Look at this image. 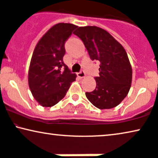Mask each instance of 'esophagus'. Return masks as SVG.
Instances as JSON below:
<instances>
[{"label":"esophagus","instance_id":"34e87169","mask_svg":"<svg viewBox=\"0 0 158 158\" xmlns=\"http://www.w3.org/2000/svg\"><path fill=\"white\" fill-rule=\"evenodd\" d=\"M77 75L80 77V78H83V77H85V73H84L83 71H81V72H80V73H77Z\"/></svg>","mask_w":158,"mask_h":158}]
</instances>
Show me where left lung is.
I'll return each mask as SVG.
<instances>
[{
	"label": "left lung",
	"mask_w": 158,
	"mask_h": 158,
	"mask_svg": "<svg viewBox=\"0 0 158 158\" xmlns=\"http://www.w3.org/2000/svg\"><path fill=\"white\" fill-rule=\"evenodd\" d=\"M83 42L92 60L100 61L97 86L85 96L100 110L118 106L128 95L132 67L123 47L107 31L96 26L79 27L73 32Z\"/></svg>",
	"instance_id": "1"
}]
</instances>
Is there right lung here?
Returning <instances> with one entry per match:
<instances>
[{"mask_svg":"<svg viewBox=\"0 0 158 158\" xmlns=\"http://www.w3.org/2000/svg\"><path fill=\"white\" fill-rule=\"evenodd\" d=\"M77 26L58 23L39 40L28 71L30 91L42 106L51 107L64 97L76 74L71 73L63 61L64 43Z\"/></svg>","mask_w":158,"mask_h":158,"instance_id":"add662e5","label":"right lung"}]
</instances>
